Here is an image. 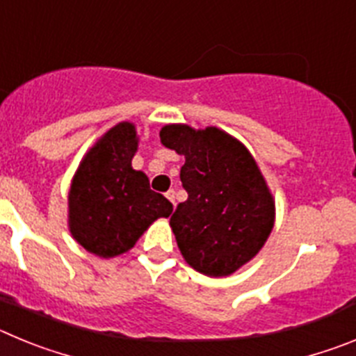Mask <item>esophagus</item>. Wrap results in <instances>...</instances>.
<instances>
[{
  "instance_id": "1",
  "label": "esophagus",
  "mask_w": 356,
  "mask_h": 356,
  "mask_svg": "<svg viewBox=\"0 0 356 356\" xmlns=\"http://www.w3.org/2000/svg\"><path fill=\"white\" fill-rule=\"evenodd\" d=\"M165 197L171 201L172 205H176V203H175V191H168V193H165Z\"/></svg>"
}]
</instances>
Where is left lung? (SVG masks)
<instances>
[{
  "label": "left lung",
  "mask_w": 356,
  "mask_h": 356,
  "mask_svg": "<svg viewBox=\"0 0 356 356\" xmlns=\"http://www.w3.org/2000/svg\"><path fill=\"white\" fill-rule=\"evenodd\" d=\"M160 140L185 156L180 180L188 197L169 221L181 257L201 275H234L259 254L275 226V197L259 163L217 127L165 124Z\"/></svg>",
  "instance_id": "1"
}]
</instances>
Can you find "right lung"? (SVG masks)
<instances>
[{
    "label": "right lung",
    "instance_id": "add662e5",
    "mask_svg": "<svg viewBox=\"0 0 356 356\" xmlns=\"http://www.w3.org/2000/svg\"><path fill=\"white\" fill-rule=\"evenodd\" d=\"M139 149L134 122L122 121L99 137L81 159L67 194V226L72 238L99 259L127 253L171 201L149 188L143 171L131 168Z\"/></svg>",
    "mask_w": 356,
    "mask_h": 356
}]
</instances>
